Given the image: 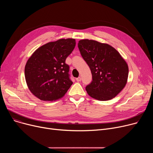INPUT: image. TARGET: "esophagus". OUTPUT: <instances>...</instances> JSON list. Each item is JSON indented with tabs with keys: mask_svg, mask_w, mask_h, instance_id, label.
<instances>
[{
	"mask_svg": "<svg viewBox=\"0 0 153 153\" xmlns=\"http://www.w3.org/2000/svg\"><path fill=\"white\" fill-rule=\"evenodd\" d=\"M76 81H77V82H80V81H81V77H79L76 78Z\"/></svg>",
	"mask_w": 153,
	"mask_h": 153,
	"instance_id": "esophagus-1",
	"label": "esophagus"
}]
</instances>
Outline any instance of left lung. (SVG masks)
<instances>
[{"label": "left lung", "mask_w": 153, "mask_h": 153, "mask_svg": "<svg viewBox=\"0 0 153 153\" xmlns=\"http://www.w3.org/2000/svg\"><path fill=\"white\" fill-rule=\"evenodd\" d=\"M78 48L92 76L85 87L87 94L98 100L114 98L127 82L128 66L125 59L114 48L95 40H80Z\"/></svg>", "instance_id": "obj_1"}]
</instances>
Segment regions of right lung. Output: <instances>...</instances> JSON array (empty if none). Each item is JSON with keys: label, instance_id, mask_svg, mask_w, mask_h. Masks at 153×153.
Here are the masks:
<instances>
[{"label": "right lung", "instance_id": "obj_1", "mask_svg": "<svg viewBox=\"0 0 153 153\" xmlns=\"http://www.w3.org/2000/svg\"><path fill=\"white\" fill-rule=\"evenodd\" d=\"M75 46V39H60L39 47L30 56L25 77L29 90L37 98L53 101L67 92L72 82L66 59Z\"/></svg>", "mask_w": 153, "mask_h": 153}]
</instances>
